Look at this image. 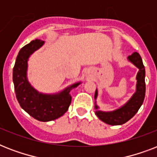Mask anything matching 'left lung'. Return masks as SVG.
Here are the masks:
<instances>
[{"label":"left lung","mask_w":157,"mask_h":157,"mask_svg":"<svg viewBox=\"0 0 157 157\" xmlns=\"http://www.w3.org/2000/svg\"><path fill=\"white\" fill-rule=\"evenodd\" d=\"M127 59L134 66L139 68V71L136 76V90L132 97L124 103L123 106L119 108L110 111V112H103L99 110L96 99L98 97V90L96 89L94 94V108H95V115L106 124L111 125H120L124 124L129 120H130L134 115L136 114L140 107L144 103L146 92V85H145V67L143 63L141 56L137 52H134L128 56Z\"/></svg>","instance_id":"1"}]
</instances>
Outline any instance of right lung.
<instances>
[{
	"instance_id": "obj_1",
	"label": "right lung",
	"mask_w": 157,
	"mask_h": 157,
	"mask_svg": "<svg viewBox=\"0 0 157 157\" xmlns=\"http://www.w3.org/2000/svg\"><path fill=\"white\" fill-rule=\"evenodd\" d=\"M45 41L32 40L18 54L13 68V82L18 103L31 117L40 121H54L62 117L71 104L70 92L81 83L76 82L55 94H43L32 86L28 80V61L33 53L39 50Z\"/></svg>"
}]
</instances>
